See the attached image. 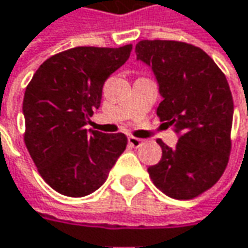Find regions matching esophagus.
I'll return each mask as SVG.
<instances>
[{"label":"esophagus","instance_id":"1","mask_svg":"<svg viewBox=\"0 0 248 248\" xmlns=\"http://www.w3.org/2000/svg\"><path fill=\"white\" fill-rule=\"evenodd\" d=\"M127 142H129V145L132 147H139L142 145V139H138V138H133V136H129Z\"/></svg>","mask_w":248,"mask_h":248}]
</instances>
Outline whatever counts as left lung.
<instances>
[{"label": "left lung", "instance_id": "obj_1", "mask_svg": "<svg viewBox=\"0 0 248 248\" xmlns=\"http://www.w3.org/2000/svg\"><path fill=\"white\" fill-rule=\"evenodd\" d=\"M136 59L152 68L163 101L162 122L173 126L177 143L162 140V159L147 171L157 189L189 200L221 177L230 155L233 96L224 74L203 49L177 41H140Z\"/></svg>", "mask_w": 248, "mask_h": 248}]
</instances>
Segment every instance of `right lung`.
<instances>
[{"label":"right lung","mask_w":248,"mask_h":248,"mask_svg":"<svg viewBox=\"0 0 248 248\" xmlns=\"http://www.w3.org/2000/svg\"><path fill=\"white\" fill-rule=\"evenodd\" d=\"M132 45L77 46L46 59L25 89V145L42 179L58 193L83 197L108 179L127 138L88 130L102 86L129 59Z\"/></svg>","instance_id":"1"}]
</instances>
